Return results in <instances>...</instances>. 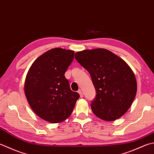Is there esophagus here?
<instances>
[{"label":"esophagus","mask_w":154,"mask_h":154,"mask_svg":"<svg viewBox=\"0 0 154 154\" xmlns=\"http://www.w3.org/2000/svg\"><path fill=\"white\" fill-rule=\"evenodd\" d=\"M78 93H79V95H80V97H83V92L81 91V89H79V91H78Z\"/></svg>","instance_id":"esophagus-1"}]
</instances>
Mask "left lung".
Segmentation results:
<instances>
[{"label": "left lung", "mask_w": 154, "mask_h": 154, "mask_svg": "<svg viewBox=\"0 0 154 154\" xmlns=\"http://www.w3.org/2000/svg\"><path fill=\"white\" fill-rule=\"evenodd\" d=\"M75 58L91 75L96 95L91 101L93 113L105 121H114L127 112L137 92L131 68L122 59L105 49L84 50Z\"/></svg>", "instance_id": "left-lung-1"}]
</instances>
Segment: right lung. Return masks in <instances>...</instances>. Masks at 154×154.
Segmentation results:
<instances>
[{"label": "right lung", "mask_w": 154, "mask_h": 154, "mask_svg": "<svg viewBox=\"0 0 154 154\" xmlns=\"http://www.w3.org/2000/svg\"><path fill=\"white\" fill-rule=\"evenodd\" d=\"M75 52L61 48L49 50L33 62L27 73L25 93L33 111L56 123L70 116L79 94L72 91L65 73Z\"/></svg>", "instance_id": "1"}]
</instances>
